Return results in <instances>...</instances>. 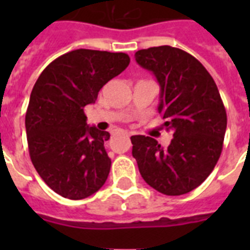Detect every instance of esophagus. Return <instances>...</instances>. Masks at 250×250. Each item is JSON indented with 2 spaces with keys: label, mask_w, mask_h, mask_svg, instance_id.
Listing matches in <instances>:
<instances>
[{
  "label": "esophagus",
  "mask_w": 250,
  "mask_h": 250,
  "mask_svg": "<svg viewBox=\"0 0 250 250\" xmlns=\"http://www.w3.org/2000/svg\"><path fill=\"white\" fill-rule=\"evenodd\" d=\"M125 135H128V133H127V132H125Z\"/></svg>",
  "instance_id": "esophagus-1"
}]
</instances>
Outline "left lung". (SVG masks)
Wrapping results in <instances>:
<instances>
[{
	"label": "left lung",
	"instance_id": "8db88e82",
	"mask_svg": "<svg viewBox=\"0 0 250 250\" xmlns=\"http://www.w3.org/2000/svg\"><path fill=\"white\" fill-rule=\"evenodd\" d=\"M161 86L158 111L174 139L162 148L153 137H131L132 156L149 186L167 196L197 188L217 165L223 149L227 114L218 86L200 61L168 45L135 54Z\"/></svg>",
	"mask_w": 250,
	"mask_h": 250
}]
</instances>
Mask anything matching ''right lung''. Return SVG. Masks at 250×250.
I'll list each match as a JSON object with an SVG mask.
<instances>
[{"label": "right lung", "mask_w": 250, "mask_h": 250, "mask_svg": "<svg viewBox=\"0 0 250 250\" xmlns=\"http://www.w3.org/2000/svg\"><path fill=\"white\" fill-rule=\"evenodd\" d=\"M128 64L125 53L76 49L49 63L33 85L25 113L29 157L62 197L82 200L105 184L110 133L86 125L84 107Z\"/></svg>", "instance_id": "1"}]
</instances>
